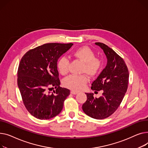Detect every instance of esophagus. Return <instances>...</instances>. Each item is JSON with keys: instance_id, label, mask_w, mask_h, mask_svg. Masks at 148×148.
I'll return each instance as SVG.
<instances>
[{"instance_id": "1", "label": "esophagus", "mask_w": 148, "mask_h": 148, "mask_svg": "<svg viewBox=\"0 0 148 148\" xmlns=\"http://www.w3.org/2000/svg\"><path fill=\"white\" fill-rule=\"evenodd\" d=\"M71 94H77L78 93L77 92L75 91H71Z\"/></svg>"}]
</instances>
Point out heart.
<instances>
[{"label":"heart","instance_id":"b5f03b06","mask_svg":"<svg viewBox=\"0 0 148 148\" xmlns=\"http://www.w3.org/2000/svg\"><path fill=\"white\" fill-rule=\"evenodd\" d=\"M72 56L83 63L81 72L87 74L90 77H94L100 72L101 60L95 57L94 52L88 47L83 46L74 49ZM57 69L61 75L65 76L69 71V62L65 57H61L57 63ZM88 82V78L85 75H71L64 79L63 84L64 87L75 91L82 90Z\"/></svg>","mask_w":148,"mask_h":148}]
</instances>
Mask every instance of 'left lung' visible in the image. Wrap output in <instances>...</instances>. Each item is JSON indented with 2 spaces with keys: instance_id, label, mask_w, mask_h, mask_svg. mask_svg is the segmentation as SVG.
<instances>
[{
  "instance_id": "1",
  "label": "left lung",
  "mask_w": 148,
  "mask_h": 148,
  "mask_svg": "<svg viewBox=\"0 0 148 148\" xmlns=\"http://www.w3.org/2000/svg\"><path fill=\"white\" fill-rule=\"evenodd\" d=\"M104 51L108 59L106 67L91 84L95 92L103 90L99 98L94 97L92 93H85L86 101L82 110L88 116L97 119L108 118L117 110L127 90L129 73L122 57L105 43L95 42Z\"/></svg>"
}]
</instances>
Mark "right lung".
I'll return each mask as SVG.
<instances>
[{
	"instance_id": "add662e5",
	"label": "right lung",
	"mask_w": 148,
	"mask_h": 148,
	"mask_svg": "<svg viewBox=\"0 0 148 148\" xmlns=\"http://www.w3.org/2000/svg\"><path fill=\"white\" fill-rule=\"evenodd\" d=\"M73 43H48L28 51L21 58L17 84L24 105L30 114L39 119L58 115L70 90L60 87L57 60ZM55 88L56 91L50 93Z\"/></svg>"
}]
</instances>
